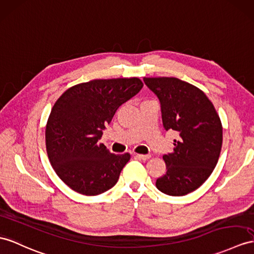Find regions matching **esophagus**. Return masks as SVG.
Wrapping results in <instances>:
<instances>
[{"label":"esophagus","instance_id":"1","mask_svg":"<svg viewBox=\"0 0 254 254\" xmlns=\"http://www.w3.org/2000/svg\"><path fill=\"white\" fill-rule=\"evenodd\" d=\"M135 156H137L140 159H142V160H147L148 158H151L150 154H146V155H142V154H137V155H135Z\"/></svg>","mask_w":254,"mask_h":254}]
</instances>
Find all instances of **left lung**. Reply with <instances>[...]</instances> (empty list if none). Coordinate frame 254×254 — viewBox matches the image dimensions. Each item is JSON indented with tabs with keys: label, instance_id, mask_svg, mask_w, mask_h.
<instances>
[{
	"label": "left lung",
	"instance_id": "obj_1",
	"mask_svg": "<svg viewBox=\"0 0 254 254\" xmlns=\"http://www.w3.org/2000/svg\"><path fill=\"white\" fill-rule=\"evenodd\" d=\"M157 96L166 130L178 133L174 152L164 155L166 175L156 188L170 196L198 189L212 174L221 153L223 131L212 102L196 86L177 77H144Z\"/></svg>",
	"mask_w": 254,
	"mask_h": 254
}]
</instances>
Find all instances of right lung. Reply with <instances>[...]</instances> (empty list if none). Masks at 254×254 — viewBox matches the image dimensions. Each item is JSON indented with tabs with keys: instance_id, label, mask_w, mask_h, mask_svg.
<instances>
[{
	"instance_id": "obj_1",
	"label": "right lung",
	"mask_w": 254,
	"mask_h": 254,
	"mask_svg": "<svg viewBox=\"0 0 254 254\" xmlns=\"http://www.w3.org/2000/svg\"><path fill=\"white\" fill-rule=\"evenodd\" d=\"M143 87L138 77L94 79L60 96L49 114L46 151L57 176L79 194L112 189L130 154L115 155L99 140L123 103Z\"/></svg>"
}]
</instances>
